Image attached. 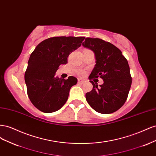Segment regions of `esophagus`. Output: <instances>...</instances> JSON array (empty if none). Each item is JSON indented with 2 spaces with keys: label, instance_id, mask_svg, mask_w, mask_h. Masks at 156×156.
<instances>
[{
  "label": "esophagus",
  "instance_id": "obj_1",
  "mask_svg": "<svg viewBox=\"0 0 156 156\" xmlns=\"http://www.w3.org/2000/svg\"><path fill=\"white\" fill-rule=\"evenodd\" d=\"M84 82H86V80L84 79H78V83L79 84H83Z\"/></svg>",
  "mask_w": 156,
  "mask_h": 156
}]
</instances>
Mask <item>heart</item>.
<instances>
[{
	"label": "heart",
	"instance_id": "heart-1",
	"mask_svg": "<svg viewBox=\"0 0 156 156\" xmlns=\"http://www.w3.org/2000/svg\"><path fill=\"white\" fill-rule=\"evenodd\" d=\"M81 73H82V72H81Z\"/></svg>",
	"mask_w": 156,
	"mask_h": 156
}]
</instances>
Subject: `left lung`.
Segmentation results:
<instances>
[{
	"mask_svg": "<svg viewBox=\"0 0 156 156\" xmlns=\"http://www.w3.org/2000/svg\"><path fill=\"white\" fill-rule=\"evenodd\" d=\"M83 46L94 52L96 63L89 76L93 88L86 94L87 102L102 114L118 111L126 102L132 82L127 59L116 46L100 38L87 37ZM98 77L104 80L99 86L93 82Z\"/></svg>",
	"mask_w": 156,
	"mask_h": 156,
	"instance_id": "obj_1",
	"label": "left lung"
}]
</instances>
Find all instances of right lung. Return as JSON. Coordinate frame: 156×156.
<instances>
[{
    "mask_svg": "<svg viewBox=\"0 0 156 156\" xmlns=\"http://www.w3.org/2000/svg\"><path fill=\"white\" fill-rule=\"evenodd\" d=\"M85 37L58 36L41 41L31 53L25 73L27 94L41 112L59 110L66 102L69 90L77 79L55 77L59 66L66 64L69 55L81 46Z\"/></svg>",
    "mask_w": 156,
    "mask_h": 156,
    "instance_id": "obj_1",
    "label": "right lung"
}]
</instances>
